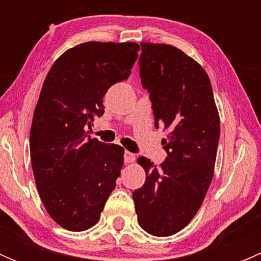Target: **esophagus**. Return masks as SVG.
Masks as SVG:
<instances>
[{
  "mask_svg": "<svg viewBox=\"0 0 261 261\" xmlns=\"http://www.w3.org/2000/svg\"><path fill=\"white\" fill-rule=\"evenodd\" d=\"M123 158H125V163H134L135 162V154H133V152L130 151H125V155H123Z\"/></svg>",
  "mask_w": 261,
  "mask_h": 261,
  "instance_id": "obj_1",
  "label": "esophagus"
}]
</instances>
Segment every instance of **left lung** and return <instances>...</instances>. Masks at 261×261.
<instances>
[{
  "mask_svg": "<svg viewBox=\"0 0 261 261\" xmlns=\"http://www.w3.org/2000/svg\"><path fill=\"white\" fill-rule=\"evenodd\" d=\"M140 77L150 93L155 126L169 130L163 139L168 156L154 165L138 163L145 184L133 193L141 228L159 238L186 227L201 208L215 172L220 116L206 70L168 44L140 43Z\"/></svg>",
  "mask_w": 261,
  "mask_h": 261,
  "instance_id": "obj_1",
  "label": "left lung"
}]
</instances>
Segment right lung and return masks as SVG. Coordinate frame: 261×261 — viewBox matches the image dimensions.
I'll return each mask as SVG.
<instances>
[{"mask_svg":"<svg viewBox=\"0 0 261 261\" xmlns=\"http://www.w3.org/2000/svg\"><path fill=\"white\" fill-rule=\"evenodd\" d=\"M136 43L88 41L63 53L44 81L30 130L36 188L50 217L63 228L96 225L123 165L122 146L91 139L103 96L130 75Z\"/></svg>","mask_w":261,"mask_h":261,"instance_id":"obj_1","label":"right lung"}]
</instances>
